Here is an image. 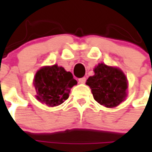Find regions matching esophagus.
<instances>
[{
    "instance_id": "obj_1",
    "label": "esophagus",
    "mask_w": 152,
    "mask_h": 152,
    "mask_svg": "<svg viewBox=\"0 0 152 152\" xmlns=\"http://www.w3.org/2000/svg\"><path fill=\"white\" fill-rule=\"evenodd\" d=\"M85 81H86V78H85V77H83V78H80V79H79V83H81V84H85Z\"/></svg>"
}]
</instances>
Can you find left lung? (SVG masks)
<instances>
[{
    "label": "left lung",
    "instance_id": "1",
    "mask_svg": "<svg viewBox=\"0 0 152 152\" xmlns=\"http://www.w3.org/2000/svg\"><path fill=\"white\" fill-rule=\"evenodd\" d=\"M91 76L86 85L91 87L94 99L107 107H115L125 99L128 88L127 79L124 73L115 67L101 63Z\"/></svg>",
    "mask_w": 152,
    "mask_h": 152
}]
</instances>
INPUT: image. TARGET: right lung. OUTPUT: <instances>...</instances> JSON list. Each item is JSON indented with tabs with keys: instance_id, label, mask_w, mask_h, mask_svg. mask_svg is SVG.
<instances>
[{
	"instance_id": "obj_1",
	"label": "right lung",
	"mask_w": 152,
	"mask_h": 152,
	"mask_svg": "<svg viewBox=\"0 0 152 152\" xmlns=\"http://www.w3.org/2000/svg\"><path fill=\"white\" fill-rule=\"evenodd\" d=\"M75 85L77 81L73 74L57 65L40 68L34 79L37 100L49 107L63 103L69 96L70 89Z\"/></svg>"
}]
</instances>
